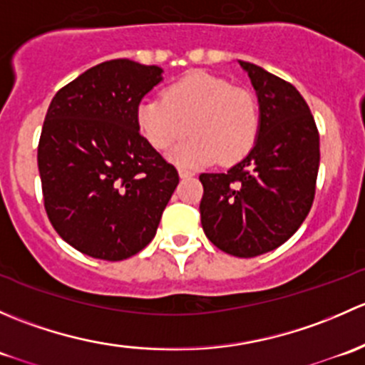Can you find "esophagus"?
I'll return each mask as SVG.
<instances>
[{"label":"esophagus","instance_id":"34e87169","mask_svg":"<svg viewBox=\"0 0 365 365\" xmlns=\"http://www.w3.org/2000/svg\"><path fill=\"white\" fill-rule=\"evenodd\" d=\"M178 175H180V178H190V176L194 175L192 171H187V169H183V168H180L178 169Z\"/></svg>","mask_w":365,"mask_h":365}]
</instances>
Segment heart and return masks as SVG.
<instances>
[{
  "instance_id": "1",
  "label": "heart",
  "mask_w": 365,
  "mask_h": 365,
  "mask_svg": "<svg viewBox=\"0 0 365 365\" xmlns=\"http://www.w3.org/2000/svg\"><path fill=\"white\" fill-rule=\"evenodd\" d=\"M139 134L152 148L164 152L187 135L189 141L171 152L176 164L194 168L215 159L233 164L256 143L259 114L244 88L222 77L190 72L164 90V97H146L135 109Z\"/></svg>"
}]
</instances>
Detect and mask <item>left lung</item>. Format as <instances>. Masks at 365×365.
Returning a JSON list of instances; mask_svg holds the SVG:
<instances>
[{"label":"left lung","mask_w":365,"mask_h":365,"mask_svg":"<svg viewBox=\"0 0 365 365\" xmlns=\"http://www.w3.org/2000/svg\"><path fill=\"white\" fill-rule=\"evenodd\" d=\"M259 104L252 150L226 173H203L200 203L205 235L220 251L254 257L295 235L312 206L319 134L307 102L293 84L238 60Z\"/></svg>","instance_id":"8db88e82"}]
</instances>
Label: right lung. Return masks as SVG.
<instances>
[{"instance_id":"add662e5","label":"right lung","mask_w":365,"mask_h":365,"mask_svg":"<svg viewBox=\"0 0 365 365\" xmlns=\"http://www.w3.org/2000/svg\"><path fill=\"white\" fill-rule=\"evenodd\" d=\"M162 70L111 60L54 95L38 143L43 205L56 233L79 252L108 261L153 240L178 173L145 141L135 109Z\"/></svg>"}]
</instances>
